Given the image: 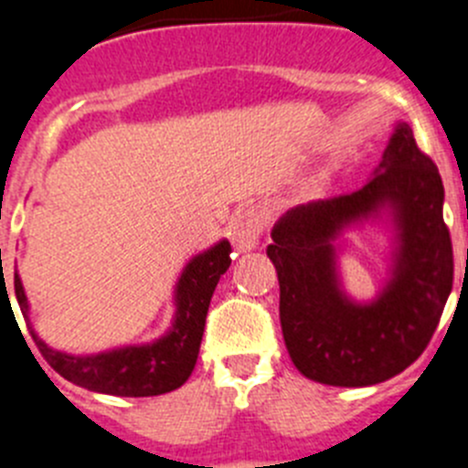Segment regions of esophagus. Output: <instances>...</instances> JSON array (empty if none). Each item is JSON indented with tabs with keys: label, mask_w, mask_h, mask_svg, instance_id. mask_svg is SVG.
<instances>
[{
	"label": "esophagus",
	"mask_w": 468,
	"mask_h": 468,
	"mask_svg": "<svg viewBox=\"0 0 468 468\" xmlns=\"http://www.w3.org/2000/svg\"><path fill=\"white\" fill-rule=\"evenodd\" d=\"M268 226V214L259 207H251L235 221L233 226V244L238 251H250L259 244V238L263 235Z\"/></svg>",
	"instance_id": "34e87169"
}]
</instances>
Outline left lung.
Returning a JSON list of instances; mask_svg holds the SVG:
<instances>
[{
  "label": "left lung",
  "mask_w": 468,
  "mask_h": 468,
  "mask_svg": "<svg viewBox=\"0 0 468 468\" xmlns=\"http://www.w3.org/2000/svg\"><path fill=\"white\" fill-rule=\"evenodd\" d=\"M439 167L399 123L380 170L355 193L289 209L272 229L268 256L280 280L284 345L303 376L322 385L368 387L399 376L427 349L452 292V239L443 221ZM395 209V277L370 306L337 289L333 239L345 225Z\"/></svg>",
  "instance_id": "obj_1"
}]
</instances>
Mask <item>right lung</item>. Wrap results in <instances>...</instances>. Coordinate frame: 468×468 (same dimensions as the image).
I'll return each instance as SVG.
<instances>
[{
    "instance_id": "obj_1",
    "label": "right lung",
    "mask_w": 468,
    "mask_h": 468,
    "mask_svg": "<svg viewBox=\"0 0 468 468\" xmlns=\"http://www.w3.org/2000/svg\"><path fill=\"white\" fill-rule=\"evenodd\" d=\"M230 251V244L224 239L186 265L176 284V319L172 331L154 345L113 349L95 356H71L50 349L35 331L32 338L50 368L65 380L90 391H102L112 397H158L176 389L196 368L209 301L218 277L229 271ZM14 289L20 310L27 313V298L18 272L14 275Z\"/></svg>"
}]
</instances>
